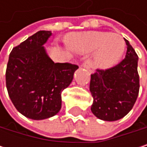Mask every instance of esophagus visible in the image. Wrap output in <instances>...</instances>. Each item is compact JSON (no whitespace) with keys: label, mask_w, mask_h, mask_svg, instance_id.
Segmentation results:
<instances>
[{"label":"esophagus","mask_w":147,"mask_h":147,"mask_svg":"<svg viewBox=\"0 0 147 147\" xmlns=\"http://www.w3.org/2000/svg\"><path fill=\"white\" fill-rule=\"evenodd\" d=\"M82 67H84V68H86L89 72H91V73H93L94 72V68L92 67V65H91V64H90V62L88 60V61H85L83 64H82Z\"/></svg>","instance_id":"obj_1"}]
</instances>
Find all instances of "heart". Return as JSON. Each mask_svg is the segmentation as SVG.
Returning a JSON list of instances; mask_svg holds the SVG:
<instances>
[{
    "mask_svg": "<svg viewBox=\"0 0 147 147\" xmlns=\"http://www.w3.org/2000/svg\"><path fill=\"white\" fill-rule=\"evenodd\" d=\"M69 46L79 53L94 51V65L100 69H107L121 59L126 48V42L119 34L90 31L73 35L69 41Z\"/></svg>",
    "mask_w": 147,
    "mask_h": 147,
    "instance_id": "obj_1",
    "label": "heart"
}]
</instances>
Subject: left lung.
Wrapping results in <instances>:
<instances>
[{
    "label": "left lung",
    "instance_id": "8db88e82",
    "mask_svg": "<svg viewBox=\"0 0 147 147\" xmlns=\"http://www.w3.org/2000/svg\"><path fill=\"white\" fill-rule=\"evenodd\" d=\"M124 40L127 45L125 59L111 69L97 70L91 75L89 90L94 99L91 111L103 121L112 122L125 117L138 97L139 59L129 42Z\"/></svg>",
    "mask_w": 147,
    "mask_h": 147
}]
</instances>
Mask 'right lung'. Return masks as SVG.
I'll return each instance as SVG.
<instances>
[{
  "mask_svg": "<svg viewBox=\"0 0 147 147\" xmlns=\"http://www.w3.org/2000/svg\"><path fill=\"white\" fill-rule=\"evenodd\" d=\"M52 36L41 30L13 48L7 66L6 83L9 97L24 117L43 120L61 109V93L78 69L71 63H54L44 44Z\"/></svg>",
  "mask_w": 147,
  "mask_h": 147,
  "instance_id": "add662e5",
  "label": "right lung"
}]
</instances>
